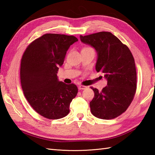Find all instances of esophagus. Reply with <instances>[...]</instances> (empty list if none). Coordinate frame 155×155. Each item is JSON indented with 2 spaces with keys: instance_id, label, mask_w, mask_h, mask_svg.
<instances>
[{
  "instance_id": "34e87169",
  "label": "esophagus",
  "mask_w": 155,
  "mask_h": 155,
  "mask_svg": "<svg viewBox=\"0 0 155 155\" xmlns=\"http://www.w3.org/2000/svg\"><path fill=\"white\" fill-rule=\"evenodd\" d=\"M87 88V87L84 86V85H79V87H78V89H79V90H84V89H86Z\"/></svg>"
}]
</instances>
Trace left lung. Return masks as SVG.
Masks as SVG:
<instances>
[{
  "label": "left lung",
  "mask_w": 155,
  "mask_h": 155,
  "mask_svg": "<svg viewBox=\"0 0 155 155\" xmlns=\"http://www.w3.org/2000/svg\"><path fill=\"white\" fill-rule=\"evenodd\" d=\"M81 41L97 52L96 71L104 74L107 86L94 93L90 102L91 113L105 120L113 119L127 110L137 89V71L133 56L127 45L110 32L80 36Z\"/></svg>",
  "instance_id": "left-lung-1"
}]
</instances>
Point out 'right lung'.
Returning a JSON list of instances; mask_svg holds the SVG:
<instances>
[{
	"mask_svg": "<svg viewBox=\"0 0 155 155\" xmlns=\"http://www.w3.org/2000/svg\"><path fill=\"white\" fill-rule=\"evenodd\" d=\"M77 41L74 36L45 34L32 41L22 55L20 74L25 97L37 113L48 119L67 116L77 94L74 84L59 81L57 74L68 49Z\"/></svg>",
	"mask_w": 155,
	"mask_h": 155,
	"instance_id": "obj_1",
	"label": "right lung"
}]
</instances>
